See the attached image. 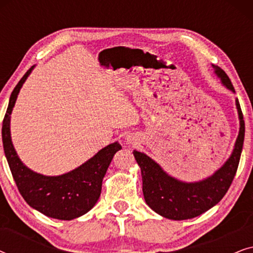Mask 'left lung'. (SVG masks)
Returning <instances> with one entry per match:
<instances>
[{
	"mask_svg": "<svg viewBox=\"0 0 253 253\" xmlns=\"http://www.w3.org/2000/svg\"><path fill=\"white\" fill-rule=\"evenodd\" d=\"M214 68L223 84L230 91L235 92L226 72L220 67ZM236 106L241 127L233 153L215 174L204 181L196 183L179 182L166 174L160 166L146 154L133 151V155L141 170L145 202L154 212L171 220L192 219L212 209L223 198L236 175L244 143L245 124L238 100H236Z\"/></svg>",
	"mask_w": 253,
	"mask_h": 253,
	"instance_id": "left-lung-1",
	"label": "left lung"
}]
</instances>
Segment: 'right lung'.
Listing matches in <instances>:
<instances>
[{"label": "right lung", "instance_id": "1", "mask_svg": "<svg viewBox=\"0 0 253 253\" xmlns=\"http://www.w3.org/2000/svg\"><path fill=\"white\" fill-rule=\"evenodd\" d=\"M30 68L10 95L8 109L3 119L2 141L12 177L25 202L44 215L58 220H72L87 213L101 193L102 179L113 160L121 150L119 143L110 144L84 165L61 176L37 174L19 160L10 137V114L24 82L32 71Z\"/></svg>", "mask_w": 253, "mask_h": 253}]
</instances>
